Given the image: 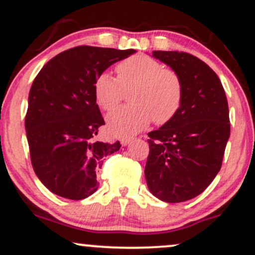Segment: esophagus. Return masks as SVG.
I'll return each mask as SVG.
<instances>
[{
  "label": "esophagus",
  "instance_id": "34e87169",
  "mask_svg": "<svg viewBox=\"0 0 255 255\" xmlns=\"http://www.w3.org/2000/svg\"><path fill=\"white\" fill-rule=\"evenodd\" d=\"M133 140H134V137H122V139H121V144L122 145H124V146H126V145H128V144H129V142L130 141H133Z\"/></svg>",
  "mask_w": 255,
  "mask_h": 255
}]
</instances>
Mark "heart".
I'll use <instances>...</instances> for the list:
<instances>
[{"label":"heart","mask_w":255,"mask_h":255,"mask_svg":"<svg viewBox=\"0 0 255 255\" xmlns=\"http://www.w3.org/2000/svg\"><path fill=\"white\" fill-rule=\"evenodd\" d=\"M118 79L102 73L95 81V96L99 107L111 110L120 103L122 90H129L131 105L111 111L108 129L116 136L133 135L150 124L163 125L174 118L182 102V84L174 71L163 68L153 58L136 55L116 67Z\"/></svg>","instance_id":"heart-1"}]
</instances>
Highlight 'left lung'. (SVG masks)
Returning <instances> with one entry per match:
<instances>
[{
  "mask_svg": "<svg viewBox=\"0 0 255 255\" xmlns=\"http://www.w3.org/2000/svg\"><path fill=\"white\" fill-rule=\"evenodd\" d=\"M182 84V102L170 121L148 133L145 177L154 197L182 203L203 193L221 170L230 136L229 108L221 80L187 52L152 51Z\"/></svg>",
  "mask_w": 255,
  "mask_h": 255,
  "instance_id": "8db88e82",
  "label": "left lung"
}]
</instances>
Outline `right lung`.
I'll return each instance as SVG.
<instances>
[{
	"mask_svg": "<svg viewBox=\"0 0 255 255\" xmlns=\"http://www.w3.org/2000/svg\"><path fill=\"white\" fill-rule=\"evenodd\" d=\"M134 52L77 46L51 58L34 79L25 119L31 162L40 182L58 197L93 194L103 159L121 147L95 140L105 122L93 86L111 64Z\"/></svg>",
	"mask_w": 255,
	"mask_h": 255,
	"instance_id": "1",
	"label": "right lung"
}]
</instances>
